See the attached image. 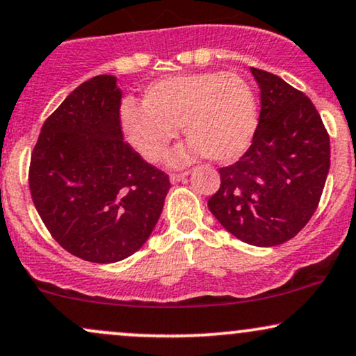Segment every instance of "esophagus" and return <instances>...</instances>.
I'll use <instances>...</instances> for the list:
<instances>
[{"label": "esophagus", "mask_w": 356, "mask_h": 356, "mask_svg": "<svg viewBox=\"0 0 356 356\" xmlns=\"http://www.w3.org/2000/svg\"><path fill=\"white\" fill-rule=\"evenodd\" d=\"M187 177V172H182V174H172L170 175V182L172 184H177V182H184Z\"/></svg>", "instance_id": "34e87169"}]
</instances>
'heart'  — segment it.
<instances>
[{
    "label": "heart",
    "mask_w": 356,
    "mask_h": 356,
    "mask_svg": "<svg viewBox=\"0 0 356 356\" xmlns=\"http://www.w3.org/2000/svg\"><path fill=\"white\" fill-rule=\"evenodd\" d=\"M124 134L144 159L159 161L184 127L192 143L174 157L186 164L197 156L234 162L247 151L259 122L250 84L235 72H194L156 81L144 91L140 108L122 106Z\"/></svg>",
    "instance_id": "1"
}]
</instances>
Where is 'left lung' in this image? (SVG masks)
I'll return each instance as SVG.
<instances>
[{"label":"left lung","mask_w":356,"mask_h":356,"mask_svg":"<svg viewBox=\"0 0 356 356\" xmlns=\"http://www.w3.org/2000/svg\"><path fill=\"white\" fill-rule=\"evenodd\" d=\"M260 115L250 147L220 167L209 211L238 241L280 245L308 224L330 169V136L314 102L272 72L250 67Z\"/></svg>","instance_id":"8db88e82"}]
</instances>
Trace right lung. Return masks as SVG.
<instances>
[{
  "label": "right lung",
  "instance_id": "obj_1",
  "mask_svg": "<svg viewBox=\"0 0 356 356\" xmlns=\"http://www.w3.org/2000/svg\"><path fill=\"white\" fill-rule=\"evenodd\" d=\"M121 97L111 74L78 86L42 124L29 164L46 229L64 250L94 264L139 250L170 189L169 175L124 140Z\"/></svg>",
  "mask_w": 356,
  "mask_h": 356
}]
</instances>
